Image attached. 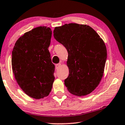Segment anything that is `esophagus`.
<instances>
[{"instance_id": "esophagus-1", "label": "esophagus", "mask_w": 125, "mask_h": 125, "mask_svg": "<svg viewBox=\"0 0 125 125\" xmlns=\"http://www.w3.org/2000/svg\"><path fill=\"white\" fill-rule=\"evenodd\" d=\"M61 63H59V64H57L55 65V67H56V69H58L61 66Z\"/></svg>"}]
</instances>
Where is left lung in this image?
Here are the masks:
<instances>
[{
  "mask_svg": "<svg viewBox=\"0 0 125 125\" xmlns=\"http://www.w3.org/2000/svg\"><path fill=\"white\" fill-rule=\"evenodd\" d=\"M55 40L68 52L69 74L64 80L69 92L84 96L93 92L102 78L107 59L103 40L87 24H65L53 30Z\"/></svg>",
  "mask_w": 125,
  "mask_h": 125,
  "instance_id": "1",
  "label": "left lung"
}]
</instances>
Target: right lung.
Returning a JSON list of instances; mask_svg holds the SVG:
<instances>
[{
    "label": "right lung",
    "mask_w": 125,
    "mask_h": 125,
    "mask_svg": "<svg viewBox=\"0 0 125 125\" xmlns=\"http://www.w3.org/2000/svg\"><path fill=\"white\" fill-rule=\"evenodd\" d=\"M51 36L50 28H34L18 38L12 51L11 67L17 83L36 99L49 95L55 80V65L48 50Z\"/></svg>",
    "instance_id": "obj_1"
}]
</instances>
